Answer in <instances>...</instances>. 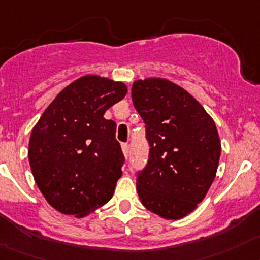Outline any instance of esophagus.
I'll use <instances>...</instances> for the list:
<instances>
[{"mask_svg":"<svg viewBox=\"0 0 260 260\" xmlns=\"http://www.w3.org/2000/svg\"><path fill=\"white\" fill-rule=\"evenodd\" d=\"M122 152H123V156L127 158L128 154H130V146H128L127 143H123L122 144Z\"/></svg>","mask_w":260,"mask_h":260,"instance_id":"esophagus-1","label":"esophagus"}]
</instances>
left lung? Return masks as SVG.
I'll use <instances>...</instances> for the list:
<instances>
[{
	"label": "left lung",
	"instance_id": "obj_1",
	"mask_svg": "<svg viewBox=\"0 0 260 260\" xmlns=\"http://www.w3.org/2000/svg\"><path fill=\"white\" fill-rule=\"evenodd\" d=\"M132 98L149 144L138 194L149 211L177 220L197 208L216 175L222 147L215 122L189 92L165 78L135 81Z\"/></svg>",
	"mask_w": 260,
	"mask_h": 260
}]
</instances>
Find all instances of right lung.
<instances>
[{"instance_id": "right-lung-1", "label": "right lung", "mask_w": 260, "mask_h": 260, "mask_svg": "<svg viewBox=\"0 0 260 260\" xmlns=\"http://www.w3.org/2000/svg\"><path fill=\"white\" fill-rule=\"evenodd\" d=\"M126 92L123 82L83 76L56 95L33 127L30 170L55 210L82 218L113 196L125 157L116 122L104 113Z\"/></svg>"}]
</instances>
